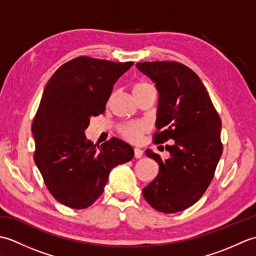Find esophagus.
Here are the masks:
<instances>
[{
	"label": "esophagus",
	"instance_id": "34e87169",
	"mask_svg": "<svg viewBox=\"0 0 256 256\" xmlns=\"http://www.w3.org/2000/svg\"><path fill=\"white\" fill-rule=\"evenodd\" d=\"M143 156V150L138 148H134V157L135 158H140Z\"/></svg>",
	"mask_w": 256,
	"mask_h": 256
}]
</instances>
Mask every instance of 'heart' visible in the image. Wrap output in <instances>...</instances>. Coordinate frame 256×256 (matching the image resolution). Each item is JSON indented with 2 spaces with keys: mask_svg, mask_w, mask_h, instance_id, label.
<instances>
[{
  "mask_svg": "<svg viewBox=\"0 0 256 256\" xmlns=\"http://www.w3.org/2000/svg\"><path fill=\"white\" fill-rule=\"evenodd\" d=\"M153 88L152 84L140 81L134 86L133 94L135 96L142 94L143 92L148 91ZM118 131L120 135L126 140L128 142L132 144H138L142 140L143 135L148 132V125L144 121H132V122H125L118 125Z\"/></svg>",
  "mask_w": 256,
  "mask_h": 256,
  "instance_id": "heart-1",
  "label": "heart"
}]
</instances>
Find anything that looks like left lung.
I'll return each mask as SVG.
<instances>
[{
  "label": "left lung",
  "instance_id": "8db88e82",
  "mask_svg": "<svg viewBox=\"0 0 256 256\" xmlns=\"http://www.w3.org/2000/svg\"><path fill=\"white\" fill-rule=\"evenodd\" d=\"M136 67L158 90L154 142H172L166 145L168 160L146 150L160 172L143 196L157 211H182L202 197L214 176L224 150L221 118L202 81L189 67L177 62H138Z\"/></svg>",
  "mask_w": 256,
  "mask_h": 256
}]
</instances>
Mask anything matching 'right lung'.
<instances>
[{"instance_id":"right-lung-1","label":"right lung","mask_w":256,"mask_h":256,"mask_svg":"<svg viewBox=\"0 0 256 256\" xmlns=\"http://www.w3.org/2000/svg\"><path fill=\"white\" fill-rule=\"evenodd\" d=\"M133 64L80 56L59 67L45 86L32 124L34 160L52 197L69 208L91 206L112 168L133 158L132 146L123 140L112 138L96 146L84 134Z\"/></svg>"}]
</instances>
